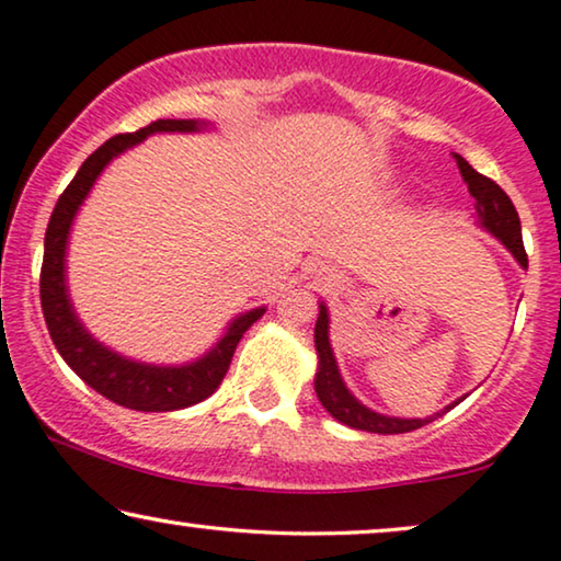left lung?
<instances>
[{"instance_id": "left-lung-1", "label": "left lung", "mask_w": 561, "mask_h": 561, "mask_svg": "<svg viewBox=\"0 0 561 561\" xmlns=\"http://www.w3.org/2000/svg\"><path fill=\"white\" fill-rule=\"evenodd\" d=\"M455 160H457V168H460L462 180L468 183L470 195L476 198V218H478L476 224L483 228V231L495 236V239H499L503 247L514 254L516 262L526 270L528 259L524 251V241H520V220L514 203H511L508 195L503 193L491 178L480 175V172L472 170L460 154H455ZM314 348H318L314 393H318L320 404L328 409V414L335 416L337 422H343L345 427L374 432V435H401V432L420 430L424 424L435 422L437 416L447 414L449 409L457 407L465 399L462 397L453 401V404H447L442 412L424 416V420H401V416L378 414L366 404H360V401L351 393L348 386H345L341 370H337L333 345H330V314H328L325 302H320V314H318V322H314Z\"/></svg>"}]
</instances>
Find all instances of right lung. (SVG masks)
Segmentation results:
<instances>
[{"label": "right lung", "mask_w": 561, "mask_h": 561, "mask_svg": "<svg viewBox=\"0 0 561 561\" xmlns=\"http://www.w3.org/2000/svg\"><path fill=\"white\" fill-rule=\"evenodd\" d=\"M208 122L201 119H160L139 131L116 134V137L104 141L81 164V170L76 172V178L62 191L45 231L41 302L55 348H58L62 360L91 389H96L101 397L112 399L119 407L137 409V412H175V409L193 407L198 401L208 399L218 389L220 381H224L226 370L231 366L236 345H239L243 333L262 318L266 307H254V310L241 312L239 318L228 322L226 333L220 335V341L208 353H203L201 358L191 363H183V366H157V363L126 358L122 353H116L108 345L96 341L73 310L66 279L70 228H73V220L78 210H81L83 201L89 198L91 187L96 185L99 175L114 157H119L126 149L152 137V134H193L208 129Z\"/></svg>", "instance_id": "right-lung-1"}]
</instances>
